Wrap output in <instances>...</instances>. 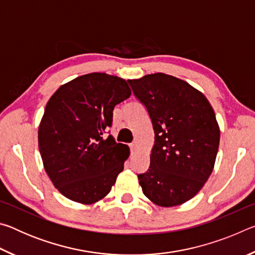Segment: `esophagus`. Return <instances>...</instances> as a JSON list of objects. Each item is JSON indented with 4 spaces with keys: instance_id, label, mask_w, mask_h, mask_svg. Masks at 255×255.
<instances>
[{
    "instance_id": "34e87169",
    "label": "esophagus",
    "mask_w": 255,
    "mask_h": 255,
    "mask_svg": "<svg viewBox=\"0 0 255 255\" xmlns=\"http://www.w3.org/2000/svg\"><path fill=\"white\" fill-rule=\"evenodd\" d=\"M136 148H137V145H136V143H132V144H130V152H131V154H132V153H135Z\"/></svg>"
}]
</instances>
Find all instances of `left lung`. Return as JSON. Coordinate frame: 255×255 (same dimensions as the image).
<instances>
[{
    "mask_svg": "<svg viewBox=\"0 0 255 255\" xmlns=\"http://www.w3.org/2000/svg\"><path fill=\"white\" fill-rule=\"evenodd\" d=\"M128 83L147 109L155 133L148 170L138 174L144 195L161 207L182 205L214 170L221 130L213 107L193 86L164 73Z\"/></svg>",
    "mask_w": 255,
    "mask_h": 255,
    "instance_id": "8db88e82",
    "label": "left lung"
}]
</instances>
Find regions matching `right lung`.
I'll return each instance as SVG.
<instances>
[{
	"mask_svg": "<svg viewBox=\"0 0 255 255\" xmlns=\"http://www.w3.org/2000/svg\"><path fill=\"white\" fill-rule=\"evenodd\" d=\"M122 77L90 73L59 86L38 129V146L46 173L68 199L83 205L101 200L124 170L129 147L111 135L115 106L130 97Z\"/></svg>",
	"mask_w": 255,
	"mask_h": 255,
	"instance_id": "obj_1",
	"label": "right lung"
}]
</instances>
